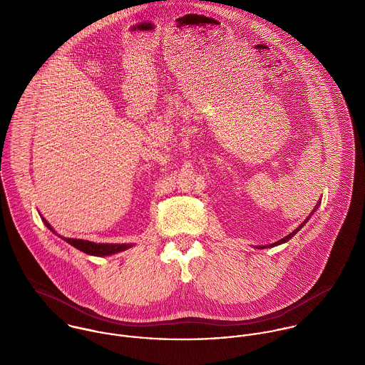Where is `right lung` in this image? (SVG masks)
<instances>
[{
	"mask_svg": "<svg viewBox=\"0 0 365 365\" xmlns=\"http://www.w3.org/2000/svg\"><path fill=\"white\" fill-rule=\"evenodd\" d=\"M46 223V226L49 227V229H52L51 226H49V223L48 222H45ZM64 240H67V242H70V243H76V240H71V239H64ZM80 249H83V250H86L87 253H90V255H96V256H108V255H112V253H115V252H118V250H120V247H108V249H101V245H98V246H96V247H91V249H87V246L84 247V246H80Z\"/></svg>",
	"mask_w": 365,
	"mask_h": 365,
	"instance_id": "add662e5",
	"label": "right lung"
}]
</instances>
